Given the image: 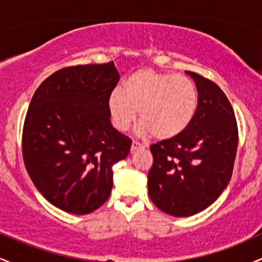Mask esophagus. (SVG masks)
I'll return each instance as SVG.
<instances>
[{
    "mask_svg": "<svg viewBox=\"0 0 262 262\" xmlns=\"http://www.w3.org/2000/svg\"><path fill=\"white\" fill-rule=\"evenodd\" d=\"M141 149H144V145L143 144H140L139 141H133V143H132V148H130V150H132V152H135V151H138V150H141Z\"/></svg>",
    "mask_w": 262,
    "mask_h": 262,
    "instance_id": "esophagus-1",
    "label": "esophagus"
}]
</instances>
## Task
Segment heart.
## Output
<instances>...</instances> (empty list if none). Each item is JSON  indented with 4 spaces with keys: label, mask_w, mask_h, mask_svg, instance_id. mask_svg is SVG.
Wrapping results in <instances>:
<instances>
[{
    "label": "heart",
    "mask_w": 262,
    "mask_h": 262,
    "mask_svg": "<svg viewBox=\"0 0 262 262\" xmlns=\"http://www.w3.org/2000/svg\"><path fill=\"white\" fill-rule=\"evenodd\" d=\"M107 106L111 121L119 132L128 130L139 112L141 133L165 140L181 134L193 121L198 92L187 76L145 68L129 75L123 92L114 90Z\"/></svg>",
    "instance_id": "1"
}]
</instances>
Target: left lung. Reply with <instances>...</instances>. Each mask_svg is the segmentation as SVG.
<instances>
[{
    "label": "left lung",
    "mask_w": 262,
    "mask_h": 262,
    "mask_svg": "<svg viewBox=\"0 0 262 262\" xmlns=\"http://www.w3.org/2000/svg\"><path fill=\"white\" fill-rule=\"evenodd\" d=\"M196 83L198 106L186 130L150 146L148 192L152 203L173 217H189L214 202L233 173L237 124L225 93L202 75L186 71Z\"/></svg>",
    "instance_id": "left-lung-1"
}]
</instances>
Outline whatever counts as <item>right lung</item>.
I'll use <instances>...</instances> for the list:
<instances>
[{
	"mask_svg": "<svg viewBox=\"0 0 262 262\" xmlns=\"http://www.w3.org/2000/svg\"><path fill=\"white\" fill-rule=\"evenodd\" d=\"M119 81L113 61L68 66L47 77L27 111L22 134L26 169L53 206L89 214L110 197L113 165L132 140L111 124L108 97Z\"/></svg>",
	"mask_w": 262,
	"mask_h": 262,
	"instance_id": "add662e5",
	"label": "right lung"
}]
</instances>
